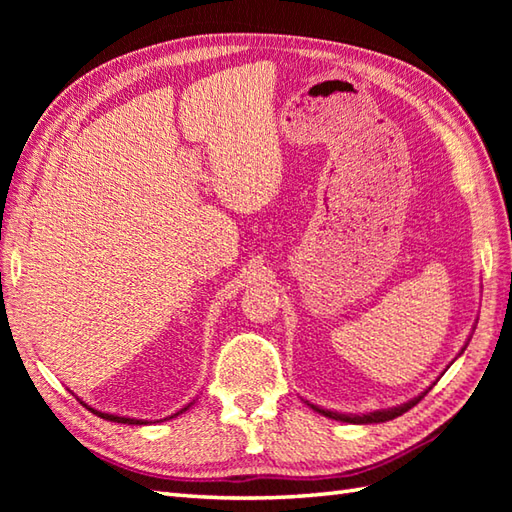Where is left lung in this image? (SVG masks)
I'll use <instances>...</instances> for the list:
<instances>
[{"label": "left lung", "mask_w": 512, "mask_h": 512, "mask_svg": "<svg viewBox=\"0 0 512 512\" xmlns=\"http://www.w3.org/2000/svg\"><path fill=\"white\" fill-rule=\"evenodd\" d=\"M427 394V391H424ZM422 394V396H424ZM422 396L413 398L409 402H405V405L400 407H394V409H383V411H372V413H363V416H345V413H336V411H328V409H319L317 405H310L314 411L323 413L325 418H332V420H341V422H352V424H372V422H387V420H394L398 416H402V413L409 411L413 405H418V402L422 400Z\"/></svg>", "instance_id": "left-lung-1"}]
</instances>
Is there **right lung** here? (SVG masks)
<instances>
[{"label":"right lung","instance_id":"obj_1","mask_svg":"<svg viewBox=\"0 0 512 512\" xmlns=\"http://www.w3.org/2000/svg\"><path fill=\"white\" fill-rule=\"evenodd\" d=\"M85 407H88V405H85ZM92 413H96V416H99V418H105V420H110V422H121V424H147L145 420H136V418H123V416H114V413H103V411H96V409H92V407H88ZM184 409H187V407H184ZM182 409V411H184ZM176 416H178V413H176Z\"/></svg>","mask_w":512,"mask_h":512}]
</instances>
